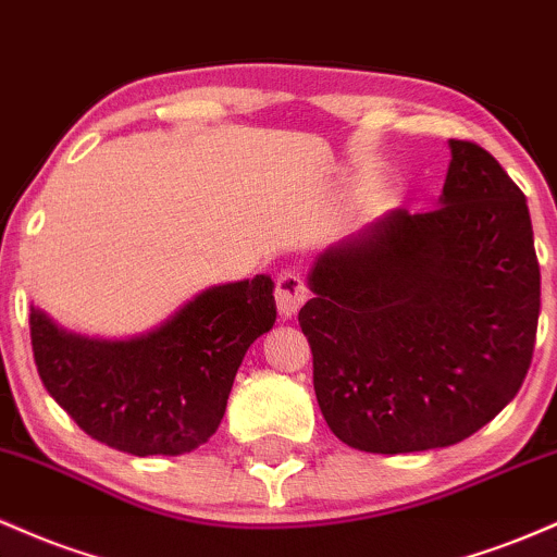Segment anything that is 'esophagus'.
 <instances>
[{"label": "esophagus", "instance_id": "1", "mask_svg": "<svg viewBox=\"0 0 557 557\" xmlns=\"http://www.w3.org/2000/svg\"><path fill=\"white\" fill-rule=\"evenodd\" d=\"M308 302V286L297 271H284L276 281V305L284 321L295 318L299 308Z\"/></svg>", "mask_w": 557, "mask_h": 557}]
</instances>
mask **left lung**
Wrapping results in <instances>:
<instances>
[{
	"instance_id": "8db88e82",
	"label": "left lung",
	"mask_w": 557,
	"mask_h": 557,
	"mask_svg": "<svg viewBox=\"0 0 557 557\" xmlns=\"http://www.w3.org/2000/svg\"><path fill=\"white\" fill-rule=\"evenodd\" d=\"M440 208L386 212L312 262L299 326L329 429L362 453L449 447L521 389L540 321L527 197L449 139Z\"/></svg>"
}]
</instances>
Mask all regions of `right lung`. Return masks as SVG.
Wrapping results in <instances>:
<instances>
[{"mask_svg": "<svg viewBox=\"0 0 557 557\" xmlns=\"http://www.w3.org/2000/svg\"><path fill=\"white\" fill-rule=\"evenodd\" d=\"M276 323L273 278L199 292L128 339L62 329L30 305V345L54 403L91 440L139 455H184L221 426L249 345Z\"/></svg>", "mask_w": 557, "mask_h": 557, "instance_id": "obj_1", "label": "right lung"}]
</instances>
